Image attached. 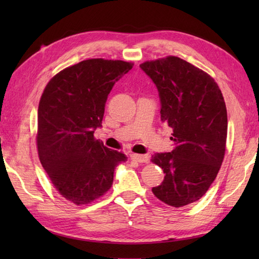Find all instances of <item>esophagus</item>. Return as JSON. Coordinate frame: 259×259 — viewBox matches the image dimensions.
Returning <instances> with one entry per match:
<instances>
[{
	"instance_id": "esophagus-1",
	"label": "esophagus",
	"mask_w": 259,
	"mask_h": 259,
	"mask_svg": "<svg viewBox=\"0 0 259 259\" xmlns=\"http://www.w3.org/2000/svg\"><path fill=\"white\" fill-rule=\"evenodd\" d=\"M131 159H134V160L138 161L140 163L149 162V156L148 155H138V153H133V155H131Z\"/></svg>"
}]
</instances>
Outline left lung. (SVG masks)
<instances>
[{
    "mask_svg": "<svg viewBox=\"0 0 259 259\" xmlns=\"http://www.w3.org/2000/svg\"><path fill=\"white\" fill-rule=\"evenodd\" d=\"M140 68L156 84L161 121L174 131V150L152 156L166 175L152 192L169 206L189 205L206 194L224 160L228 122L223 93L210 75L178 57Z\"/></svg>",
    "mask_w": 259,
    "mask_h": 259,
    "instance_id": "obj_1",
    "label": "left lung"
}]
</instances>
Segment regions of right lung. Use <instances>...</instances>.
I'll return each instance as SVG.
<instances>
[{
    "label": "right lung",
    "mask_w": 259,
    "mask_h": 259,
    "mask_svg": "<svg viewBox=\"0 0 259 259\" xmlns=\"http://www.w3.org/2000/svg\"><path fill=\"white\" fill-rule=\"evenodd\" d=\"M120 60L89 59L60 71L49 81L37 110L38 158L59 194L88 205L111 188L124 153L95 139L108 95L133 69Z\"/></svg>",
    "instance_id": "add662e5"
}]
</instances>
